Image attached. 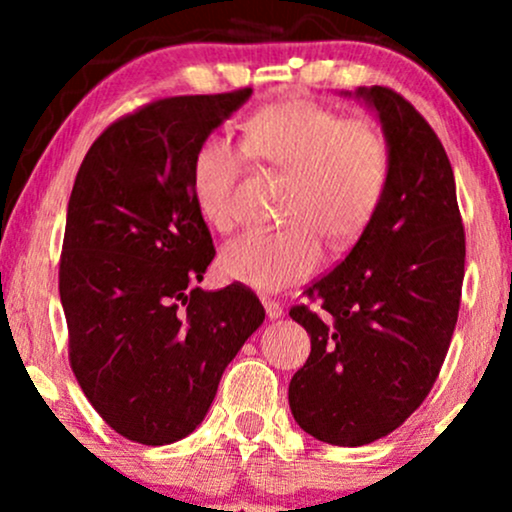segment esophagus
Here are the masks:
<instances>
[{
	"label": "esophagus",
	"instance_id": "34e87169",
	"mask_svg": "<svg viewBox=\"0 0 512 512\" xmlns=\"http://www.w3.org/2000/svg\"><path fill=\"white\" fill-rule=\"evenodd\" d=\"M264 303V313H267L269 320H279L281 315H284V308H281L276 301H262Z\"/></svg>",
	"mask_w": 512,
	"mask_h": 512
}]
</instances>
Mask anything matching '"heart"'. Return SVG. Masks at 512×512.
I'll return each mask as SVG.
<instances>
[{"instance_id":"1","label":"heart","mask_w":512,"mask_h":512,"mask_svg":"<svg viewBox=\"0 0 512 512\" xmlns=\"http://www.w3.org/2000/svg\"><path fill=\"white\" fill-rule=\"evenodd\" d=\"M243 151L289 173L284 221L276 233H243L223 245L219 269L228 281L276 293L313 276L325 260L320 236L346 248L363 236L383 204L390 151L370 120H344L327 105L289 98L257 110L243 125ZM243 154L223 134H209L190 163L197 214L226 231Z\"/></svg>"}]
</instances>
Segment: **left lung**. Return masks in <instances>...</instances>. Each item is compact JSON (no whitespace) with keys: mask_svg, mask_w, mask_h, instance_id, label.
Wrapping results in <instances>:
<instances>
[{"mask_svg":"<svg viewBox=\"0 0 512 512\" xmlns=\"http://www.w3.org/2000/svg\"><path fill=\"white\" fill-rule=\"evenodd\" d=\"M373 110L390 151L378 214L349 255L291 308L310 356L289 404L305 433L356 448L419 409L455 332L464 279V228L448 154L414 105L383 86L342 91Z\"/></svg>","mask_w":512,"mask_h":512,"instance_id":"obj_1","label":"left lung"}]
</instances>
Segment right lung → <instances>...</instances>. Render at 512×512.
Masks as SVG:
<instances>
[{"mask_svg":"<svg viewBox=\"0 0 512 512\" xmlns=\"http://www.w3.org/2000/svg\"><path fill=\"white\" fill-rule=\"evenodd\" d=\"M250 96L146 105L105 129L76 173L60 262L69 361L93 409L127 440L190 436L264 322L245 286H197L216 250L190 187L197 146Z\"/></svg>","mask_w":512,"mask_h":512,"instance_id":"add662e5","label":"right lung"}]
</instances>
